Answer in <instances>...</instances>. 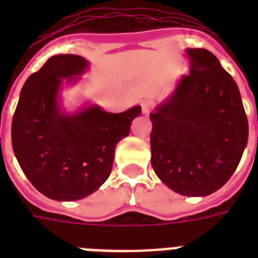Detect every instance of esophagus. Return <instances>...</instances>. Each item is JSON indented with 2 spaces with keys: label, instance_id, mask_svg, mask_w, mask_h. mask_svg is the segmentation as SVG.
<instances>
[{
  "label": "esophagus",
  "instance_id": "34e87169",
  "mask_svg": "<svg viewBox=\"0 0 258 258\" xmlns=\"http://www.w3.org/2000/svg\"><path fill=\"white\" fill-rule=\"evenodd\" d=\"M151 112V103L150 101H143L142 103V113L143 115H149Z\"/></svg>",
  "mask_w": 258,
  "mask_h": 258
}]
</instances>
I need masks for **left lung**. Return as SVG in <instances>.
Listing matches in <instances>:
<instances>
[{"instance_id":"obj_1","label":"left lung","mask_w":258,"mask_h":258,"mask_svg":"<svg viewBox=\"0 0 258 258\" xmlns=\"http://www.w3.org/2000/svg\"><path fill=\"white\" fill-rule=\"evenodd\" d=\"M184 53L190 74L150 115L151 165L172 191L206 197L236 171L248 143V119L240 89L218 58L202 48Z\"/></svg>"}]
</instances>
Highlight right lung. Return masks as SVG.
Masks as SVG:
<instances>
[{
	"mask_svg": "<svg viewBox=\"0 0 258 258\" xmlns=\"http://www.w3.org/2000/svg\"><path fill=\"white\" fill-rule=\"evenodd\" d=\"M89 62L78 54H56L22 87L12 121V146L30 183L54 201H78L96 191L112 170L115 147L142 112L134 105L111 113L86 101L70 112L61 89L75 86Z\"/></svg>",
	"mask_w": 258,
	"mask_h": 258,
	"instance_id": "add662e5",
	"label": "right lung"
}]
</instances>
